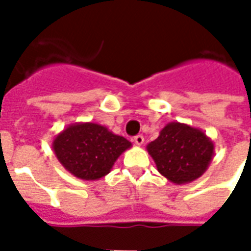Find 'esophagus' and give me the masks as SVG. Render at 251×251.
<instances>
[{"label":"esophagus","mask_w":251,"mask_h":251,"mask_svg":"<svg viewBox=\"0 0 251 251\" xmlns=\"http://www.w3.org/2000/svg\"><path fill=\"white\" fill-rule=\"evenodd\" d=\"M133 141L136 142L137 145H142V144H144V136H142V134H137V136L133 138Z\"/></svg>","instance_id":"obj_1"}]
</instances>
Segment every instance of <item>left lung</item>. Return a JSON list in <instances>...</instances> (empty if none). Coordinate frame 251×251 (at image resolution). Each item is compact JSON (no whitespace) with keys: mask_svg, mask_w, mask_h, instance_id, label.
Listing matches in <instances>:
<instances>
[{"mask_svg":"<svg viewBox=\"0 0 251 251\" xmlns=\"http://www.w3.org/2000/svg\"><path fill=\"white\" fill-rule=\"evenodd\" d=\"M160 174L176 184L191 183L204 174L214 153V144L199 129L172 122L148 145Z\"/></svg>","mask_w":251,"mask_h":251,"instance_id":"8db88e82","label":"left lung"}]
</instances>
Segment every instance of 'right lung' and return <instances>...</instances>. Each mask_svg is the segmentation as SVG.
<instances>
[{
    "instance_id": "obj_1",
    "label": "right lung",
    "mask_w": 251,
    "mask_h": 251,
    "mask_svg": "<svg viewBox=\"0 0 251 251\" xmlns=\"http://www.w3.org/2000/svg\"><path fill=\"white\" fill-rule=\"evenodd\" d=\"M131 144L97 124H76L53 141V151L63 167L83 180H97L109 174L120 154Z\"/></svg>"
}]
</instances>
